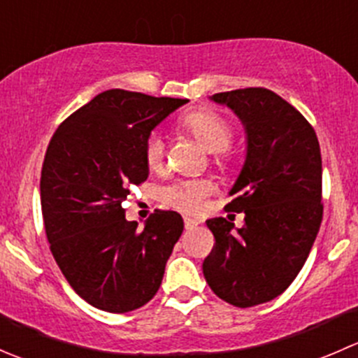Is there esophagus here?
Returning a JSON list of instances; mask_svg holds the SVG:
<instances>
[{
	"mask_svg": "<svg viewBox=\"0 0 358 358\" xmlns=\"http://www.w3.org/2000/svg\"><path fill=\"white\" fill-rule=\"evenodd\" d=\"M183 223H185V229L187 230H194V229H197V227H199V222H197V220H192V218H183Z\"/></svg>",
	"mask_w": 358,
	"mask_h": 358,
	"instance_id": "34e87169",
	"label": "esophagus"
}]
</instances>
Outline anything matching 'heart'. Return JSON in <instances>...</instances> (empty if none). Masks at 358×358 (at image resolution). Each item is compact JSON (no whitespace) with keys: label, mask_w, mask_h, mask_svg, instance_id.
Instances as JSON below:
<instances>
[{"label":"heart","mask_w":358,"mask_h":358,"mask_svg":"<svg viewBox=\"0 0 358 358\" xmlns=\"http://www.w3.org/2000/svg\"><path fill=\"white\" fill-rule=\"evenodd\" d=\"M182 126L196 136L197 142L209 152H215L218 161H227L234 129L227 119L213 110H194L182 119ZM164 157V140L152 133L145 143V161L149 168H157ZM213 190L211 182L202 178L176 180L161 189V199L180 211L196 213L202 208L204 197Z\"/></svg>","instance_id":"1"}]
</instances>
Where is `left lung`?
<instances>
[{
	"mask_svg": "<svg viewBox=\"0 0 358 358\" xmlns=\"http://www.w3.org/2000/svg\"><path fill=\"white\" fill-rule=\"evenodd\" d=\"M211 100L246 129V161L225 206L244 213V227L206 222L215 246L202 273L218 298L248 308L282 294L308 258L322 222V157L315 129L277 93L244 88Z\"/></svg>",
	"mask_w": 358,
	"mask_h": 358,
	"instance_id": "obj_1",
	"label": "left lung"
}]
</instances>
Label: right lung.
<instances>
[{"mask_svg": "<svg viewBox=\"0 0 358 358\" xmlns=\"http://www.w3.org/2000/svg\"><path fill=\"white\" fill-rule=\"evenodd\" d=\"M189 100L107 90L53 133L41 169V211L50 251L71 287L112 313L154 298L183 232L176 211L128 222L129 187L149 176L150 131Z\"/></svg>", "mask_w": 358, "mask_h": 358, "instance_id": "add662e5", "label": "right lung"}]
</instances>
